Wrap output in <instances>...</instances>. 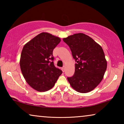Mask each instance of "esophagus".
<instances>
[{
    "instance_id": "1",
    "label": "esophagus",
    "mask_w": 124,
    "mask_h": 124,
    "mask_svg": "<svg viewBox=\"0 0 124 124\" xmlns=\"http://www.w3.org/2000/svg\"><path fill=\"white\" fill-rule=\"evenodd\" d=\"M62 72H64V71H65V67H63L62 68Z\"/></svg>"
}]
</instances>
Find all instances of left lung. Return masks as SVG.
<instances>
[{
	"label": "left lung",
	"instance_id": "8db88e82",
	"mask_svg": "<svg viewBox=\"0 0 124 124\" xmlns=\"http://www.w3.org/2000/svg\"><path fill=\"white\" fill-rule=\"evenodd\" d=\"M75 60V72L67 77L70 86L81 93L90 92L102 80L107 69V61L101 47L91 37L83 33L63 38Z\"/></svg>",
	"mask_w": 124,
	"mask_h": 124
}]
</instances>
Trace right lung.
<instances>
[{
    "label": "right lung",
    "mask_w": 124,
    "mask_h": 124,
    "mask_svg": "<svg viewBox=\"0 0 124 124\" xmlns=\"http://www.w3.org/2000/svg\"><path fill=\"white\" fill-rule=\"evenodd\" d=\"M61 41L59 37L42 33L23 47L20 68L27 83L40 92L53 87L62 73L54 65L53 50Z\"/></svg>",
    "instance_id": "add662e5"
}]
</instances>
